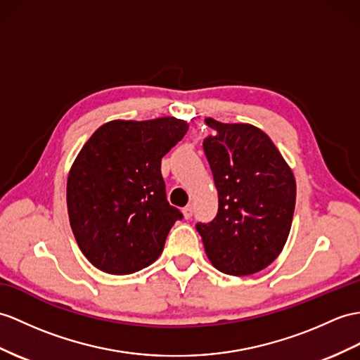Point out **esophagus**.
Returning a JSON list of instances; mask_svg holds the SVG:
<instances>
[{"mask_svg": "<svg viewBox=\"0 0 360 360\" xmlns=\"http://www.w3.org/2000/svg\"><path fill=\"white\" fill-rule=\"evenodd\" d=\"M192 214H194V207H192V205H188V206L183 207V215H185L186 220H189Z\"/></svg>", "mask_w": 360, "mask_h": 360, "instance_id": "obj_1", "label": "esophagus"}]
</instances>
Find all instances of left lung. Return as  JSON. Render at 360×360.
Listing matches in <instances>:
<instances>
[{"mask_svg": "<svg viewBox=\"0 0 360 360\" xmlns=\"http://www.w3.org/2000/svg\"><path fill=\"white\" fill-rule=\"evenodd\" d=\"M205 122L214 129L203 150L218 191V212L195 229L215 269L233 276L257 274L276 259L290 233L293 172L259 128Z\"/></svg>", "mask_w": 360, "mask_h": 360, "instance_id": "left-lung-1", "label": "left lung"}]
</instances>
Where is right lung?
<instances>
[{"instance_id":"right-lung-1","label":"right lung","mask_w":360,"mask_h":360,"mask_svg":"<svg viewBox=\"0 0 360 360\" xmlns=\"http://www.w3.org/2000/svg\"><path fill=\"white\" fill-rule=\"evenodd\" d=\"M186 131L175 117L112 120L86 140L68 174L67 207L77 246L94 267L128 275L160 257L183 218L166 200L162 157Z\"/></svg>"}]
</instances>
